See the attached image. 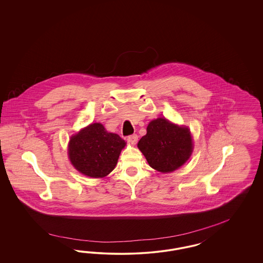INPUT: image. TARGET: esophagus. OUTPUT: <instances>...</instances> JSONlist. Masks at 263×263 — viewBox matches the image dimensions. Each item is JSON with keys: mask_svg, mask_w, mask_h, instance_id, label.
<instances>
[{"mask_svg": "<svg viewBox=\"0 0 263 263\" xmlns=\"http://www.w3.org/2000/svg\"><path fill=\"white\" fill-rule=\"evenodd\" d=\"M128 140H129V142L132 143V144H136L137 142H138V136L136 135V134L130 135L128 137Z\"/></svg>", "mask_w": 263, "mask_h": 263, "instance_id": "esophagus-1", "label": "esophagus"}]
</instances>
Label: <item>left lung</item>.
<instances>
[{
	"label": "left lung",
	"instance_id": "obj_1",
	"mask_svg": "<svg viewBox=\"0 0 263 263\" xmlns=\"http://www.w3.org/2000/svg\"><path fill=\"white\" fill-rule=\"evenodd\" d=\"M149 166L160 173H172L184 165L193 152L189 128L179 126L165 118L152 120L146 135L138 143Z\"/></svg>",
	"mask_w": 263,
	"mask_h": 263
}]
</instances>
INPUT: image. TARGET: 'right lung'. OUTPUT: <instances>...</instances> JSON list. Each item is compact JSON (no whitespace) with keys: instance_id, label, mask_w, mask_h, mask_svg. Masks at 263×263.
I'll list each match as a JSON object with an SVG mask.
<instances>
[{"instance_id":"1","label":"right lung","mask_w":263,"mask_h":263,"mask_svg":"<svg viewBox=\"0 0 263 263\" xmlns=\"http://www.w3.org/2000/svg\"><path fill=\"white\" fill-rule=\"evenodd\" d=\"M124 140L106 131L101 123H92L72 136L68 143V157L74 167L84 175L102 178L115 168Z\"/></svg>"}]
</instances>
